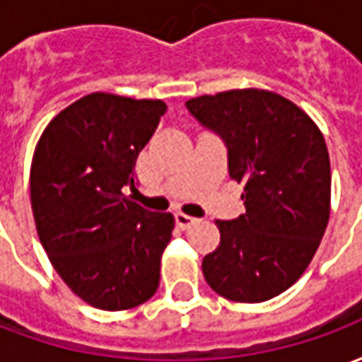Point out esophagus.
<instances>
[{"instance_id": "1", "label": "esophagus", "mask_w": 362, "mask_h": 362, "mask_svg": "<svg viewBox=\"0 0 362 362\" xmlns=\"http://www.w3.org/2000/svg\"><path fill=\"white\" fill-rule=\"evenodd\" d=\"M197 219L196 217H189L186 213H176V225L182 228V230H188L192 225H196Z\"/></svg>"}]
</instances>
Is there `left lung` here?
<instances>
[{
    "instance_id": "1",
    "label": "left lung",
    "mask_w": 362,
    "mask_h": 362,
    "mask_svg": "<svg viewBox=\"0 0 362 362\" xmlns=\"http://www.w3.org/2000/svg\"><path fill=\"white\" fill-rule=\"evenodd\" d=\"M186 106L225 139L228 174L244 186L246 213L215 221L221 243L204 258L205 281L227 300H269L306 272L326 233L332 170L324 135L273 90H223Z\"/></svg>"
}]
</instances>
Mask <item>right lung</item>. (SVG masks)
I'll return each mask as SVG.
<instances>
[{"label":"right lung","instance_id":"1","mask_svg":"<svg viewBox=\"0 0 362 362\" xmlns=\"http://www.w3.org/2000/svg\"><path fill=\"white\" fill-rule=\"evenodd\" d=\"M166 104L90 93L59 112L36 143L30 205L48 259L71 293L100 310H129L157 293L173 213L143 209L134 188L139 151Z\"/></svg>","mask_w":362,"mask_h":362}]
</instances>
